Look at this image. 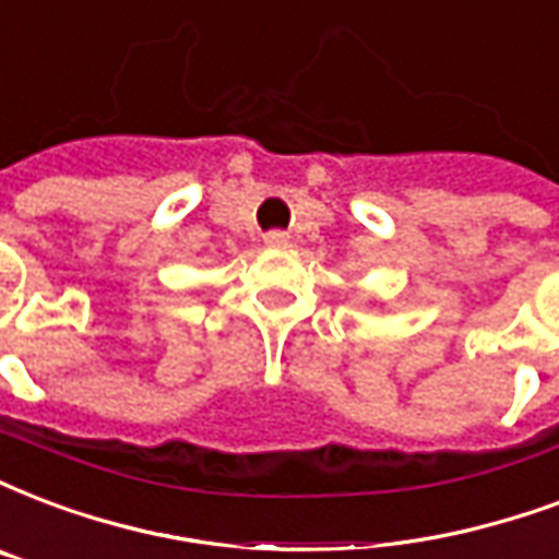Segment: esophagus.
<instances>
[{"label": "esophagus", "instance_id": "1", "mask_svg": "<svg viewBox=\"0 0 559 559\" xmlns=\"http://www.w3.org/2000/svg\"><path fill=\"white\" fill-rule=\"evenodd\" d=\"M264 245H267V247H285V245H288V233H283V229H271V233H264Z\"/></svg>", "mask_w": 559, "mask_h": 559}]
</instances>
